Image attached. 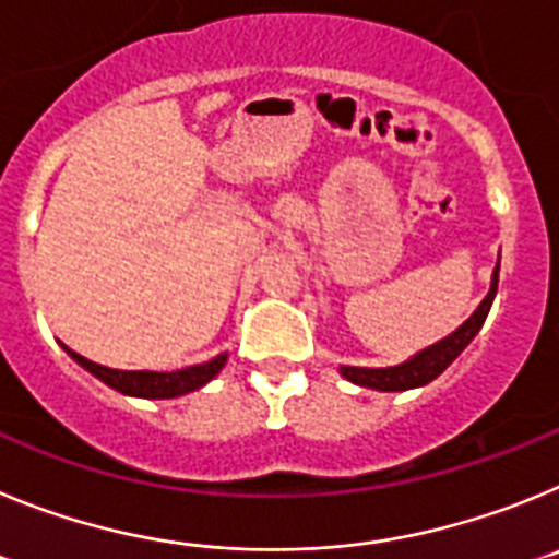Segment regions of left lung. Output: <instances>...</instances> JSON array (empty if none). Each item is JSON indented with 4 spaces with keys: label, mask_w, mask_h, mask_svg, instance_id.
Segmentation results:
<instances>
[{
    "label": "left lung",
    "mask_w": 559,
    "mask_h": 559,
    "mask_svg": "<svg viewBox=\"0 0 559 559\" xmlns=\"http://www.w3.org/2000/svg\"><path fill=\"white\" fill-rule=\"evenodd\" d=\"M496 289H499V267L492 270V284L490 292H487V298L481 300L479 309L474 314L467 317L465 323L454 331L451 336L440 340L431 348L420 350L417 356H412L409 361L395 367H342V376L348 381L359 386H370V390H381V392H401V390H412V386H424L429 381H435L437 376L456 359V356L465 350V345L479 334V329L485 325L487 311H490L492 298H496Z\"/></svg>",
    "instance_id": "left-lung-1"
}]
</instances>
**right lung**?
I'll use <instances>...</instances> for the list:
<instances>
[{"label": "right lung", "instance_id": "obj_1", "mask_svg": "<svg viewBox=\"0 0 559 559\" xmlns=\"http://www.w3.org/2000/svg\"><path fill=\"white\" fill-rule=\"evenodd\" d=\"M69 354L88 373L97 376L99 381H105L114 390L124 392V395H135V399H178V395H186V392L200 390V386L209 384L223 370L225 359H228L223 354L217 359L205 361V365L186 367V370H175V373H153V370H110V367L88 361L85 356L74 354V350H69Z\"/></svg>", "mask_w": 559, "mask_h": 559}]
</instances>
